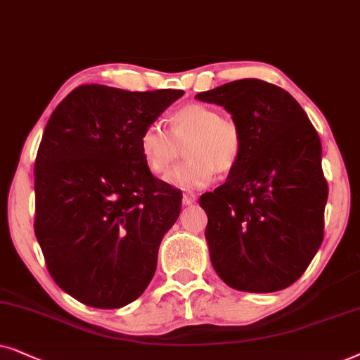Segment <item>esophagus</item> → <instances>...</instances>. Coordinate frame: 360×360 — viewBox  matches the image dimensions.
Here are the masks:
<instances>
[{"instance_id": "34e87169", "label": "esophagus", "mask_w": 360, "mask_h": 360, "mask_svg": "<svg viewBox=\"0 0 360 360\" xmlns=\"http://www.w3.org/2000/svg\"><path fill=\"white\" fill-rule=\"evenodd\" d=\"M195 202V195L194 194H184L183 195V204L184 205H191Z\"/></svg>"}]
</instances>
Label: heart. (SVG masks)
<instances>
[{
    "mask_svg": "<svg viewBox=\"0 0 360 360\" xmlns=\"http://www.w3.org/2000/svg\"><path fill=\"white\" fill-rule=\"evenodd\" d=\"M186 148L188 161L167 176V183L181 189H202L215 172H229L238 165L243 136L238 124L220 117L217 110L204 103H189L169 117V131L160 123L143 128L138 146L143 161L155 176H165Z\"/></svg>",
    "mask_w": 360,
    "mask_h": 360,
    "instance_id": "b5f03b06",
    "label": "heart"
}]
</instances>
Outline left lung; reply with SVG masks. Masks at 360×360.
<instances>
[{"instance_id":"8db88e82","label":"left lung","mask_w":360,"mask_h":360,"mask_svg":"<svg viewBox=\"0 0 360 360\" xmlns=\"http://www.w3.org/2000/svg\"><path fill=\"white\" fill-rule=\"evenodd\" d=\"M195 98L224 107L243 136L242 158L227 181L199 199L214 270L238 291L288 288L324 236L328 183L318 133L286 90L258 79Z\"/></svg>"}]
</instances>
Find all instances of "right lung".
I'll list each match as a JSON object with an SVG mask.
<instances>
[{
    "label": "right lung",
    "mask_w": 360,
    "mask_h": 360,
    "mask_svg": "<svg viewBox=\"0 0 360 360\" xmlns=\"http://www.w3.org/2000/svg\"><path fill=\"white\" fill-rule=\"evenodd\" d=\"M183 95L80 85L46 124L34 165V232L52 280L80 303L122 308L155 275L181 199L148 169L138 138Z\"/></svg>",
    "instance_id": "right-lung-1"
}]
</instances>
